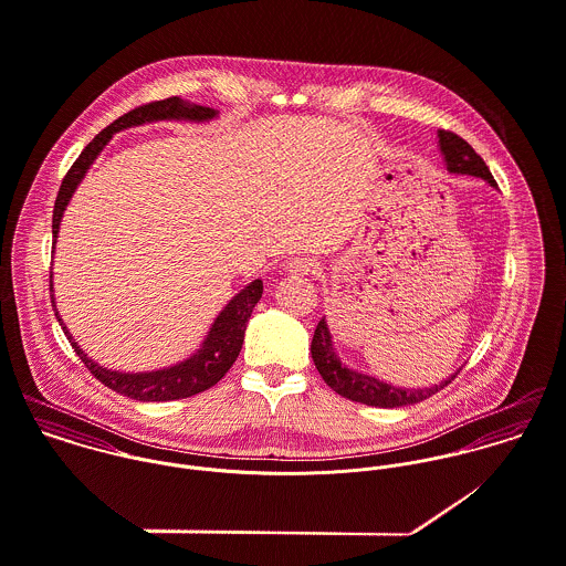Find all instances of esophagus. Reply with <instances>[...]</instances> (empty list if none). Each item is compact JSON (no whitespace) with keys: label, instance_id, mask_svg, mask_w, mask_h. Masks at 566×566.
<instances>
[{"label":"esophagus","instance_id":"esophagus-1","mask_svg":"<svg viewBox=\"0 0 566 566\" xmlns=\"http://www.w3.org/2000/svg\"><path fill=\"white\" fill-rule=\"evenodd\" d=\"M313 260L311 258H291L286 264H284V269L289 271V273H293V275H308V273H313L314 271Z\"/></svg>","mask_w":566,"mask_h":566}]
</instances>
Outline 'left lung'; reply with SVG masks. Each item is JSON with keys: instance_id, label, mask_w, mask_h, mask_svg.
Masks as SVG:
<instances>
[{"instance_id": "left-lung-1", "label": "left lung", "mask_w": 566, "mask_h": 566, "mask_svg": "<svg viewBox=\"0 0 566 566\" xmlns=\"http://www.w3.org/2000/svg\"><path fill=\"white\" fill-rule=\"evenodd\" d=\"M439 151L442 156V165L449 174H458V176H473V178H482L489 187L497 189V182L493 180L486 163L475 154V149L460 138L453 132H444L439 129ZM311 354H313L314 367L325 379V384L358 403H367V406H376V408H401V406H410V403H419L428 397H432L434 392H439L440 388H444L453 377L451 374L447 379H440V384L434 386H419V388H403V386H392L379 377L371 376L367 371H358L354 367H347L336 347H334V338L329 332V325L325 321V316H321V321L316 323L314 329L313 345H311Z\"/></svg>"}]
</instances>
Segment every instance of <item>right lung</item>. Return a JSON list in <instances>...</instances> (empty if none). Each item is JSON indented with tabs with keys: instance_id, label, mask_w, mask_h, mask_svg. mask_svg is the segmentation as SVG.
I'll use <instances>...</instances> for the list:
<instances>
[{
	"instance_id": "right-lung-1",
	"label": "right lung",
	"mask_w": 566,
	"mask_h": 566,
	"mask_svg": "<svg viewBox=\"0 0 566 566\" xmlns=\"http://www.w3.org/2000/svg\"><path fill=\"white\" fill-rule=\"evenodd\" d=\"M219 117V111L190 104L182 97H169L163 102H154L147 106H140L136 111H129L124 117H119L115 124L102 129L80 154V158L73 163L69 174L64 176L63 185L56 197L54 206V221H52V234H54V252L56 241L61 232L64 210L73 197V192L82 185L84 176L97 160V156L104 151V147L113 140L117 132H124L129 127L147 126L156 122H190V124H208ZM50 291H52V304L54 313L63 327L64 336L69 338L71 347L80 356V360L86 365V369L97 377L104 386L117 390L119 395H126L136 401H171V399H185L192 397L201 390H208L214 386L221 377L230 371V367L237 363L245 329L250 323V316L255 304L262 297V280H253L245 289H241L226 306L217 314V318L210 323L201 345L190 354L189 358L151 371H117L102 367L95 363L73 338L69 327L64 325L63 316L56 308L54 297V275L50 277Z\"/></svg>"
}]
</instances>
